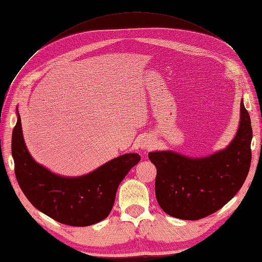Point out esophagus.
Instances as JSON below:
<instances>
[{"label": "esophagus", "instance_id": "34e87169", "mask_svg": "<svg viewBox=\"0 0 262 262\" xmlns=\"http://www.w3.org/2000/svg\"><path fill=\"white\" fill-rule=\"evenodd\" d=\"M152 147H153V142L150 141L149 139L145 138L142 141H140V148L145 150V152H146V150H149Z\"/></svg>", "mask_w": 262, "mask_h": 262}]
</instances>
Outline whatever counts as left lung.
I'll list each match as a JSON object with an SVG mask.
<instances>
[{"mask_svg": "<svg viewBox=\"0 0 262 262\" xmlns=\"http://www.w3.org/2000/svg\"><path fill=\"white\" fill-rule=\"evenodd\" d=\"M250 117L241 101L238 130L224 149L193 158L172 150H156L148 158L157 169L155 195L170 216L195 221L216 212L238 192L251 162Z\"/></svg>", "mask_w": 262, "mask_h": 262, "instance_id": "obj_1", "label": "left lung"}]
</instances>
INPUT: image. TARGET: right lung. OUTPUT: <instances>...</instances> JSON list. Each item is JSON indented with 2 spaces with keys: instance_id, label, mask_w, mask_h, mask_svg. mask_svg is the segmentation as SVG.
Listing matches in <instances>:
<instances>
[{
  "instance_id": "add662e5",
  "label": "right lung",
  "mask_w": 262,
  "mask_h": 262,
  "mask_svg": "<svg viewBox=\"0 0 262 262\" xmlns=\"http://www.w3.org/2000/svg\"><path fill=\"white\" fill-rule=\"evenodd\" d=\"M15 176L36 209L70 226H89L105 220L115 203L117 189L141 156L128 153L80 177H62L38 164L24 141L20 117L12 134Z\"/></svg>"
}]
</instances>
